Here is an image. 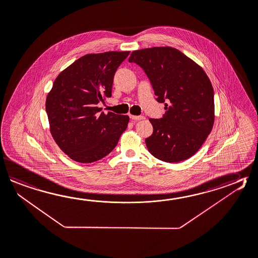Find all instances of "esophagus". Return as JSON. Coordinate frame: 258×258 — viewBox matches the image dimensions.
<instances>
[{
  "instance_id": "obj_1",
  "label": "esophagus",
  "mask_w": 258,
  "mask_h": 258,
  "mask_svg": "<svg viewBox=\"0 0 258 258\" xmlns=\"http://www.w3.org/2000/svg\"><path fill=\"white\" fill-rule=\"evenodd\" d=\"M130 117L132 118V120H142V119H144L145 117L143 116H132V115H131L130 116Z\"/></svg>"
}]
</instances>
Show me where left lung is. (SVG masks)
<instances>
[{
    "label": "left lung",
    "instance_id": "8db88e82",
    "mask_svg": "<svg viewBox=\"0 0 258 258\" xmlns=\"http://www.w3.org/2000/svg\"><path fill=\"white\" fill-rule=\"evenodd\" d=\"M128 62L144 71L156 100L165 105L163 117L149 119L153 132L145 140L148 151L166 163L193 156L214 123V91L203 69L170 47L135 50Z\"/></svg>",
    "mask_w": 258,
    "mask_h": 258
}]
</instances>
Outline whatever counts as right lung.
I'll list each match as a JSON object with an SVG mask.
<instances>
[{
    "mask_svg": "<svg viewBox=\"0 0 258 258\" xmlns=\"http://www.w3.org/2000/svg\"><path fill=\"white\" fill-rule=\"evenodd\" d=\"M130 51L88 54L58 75L46 101L50 132L74 161L93 163L116 147L130 117L97 105L111 97L114 75Z\"/></svg>",
    "mask_w": 258,
    "mask_h": 258,
    "instance_id": "right-lung-1",
    "label": "right lung"
}]
</instances>
